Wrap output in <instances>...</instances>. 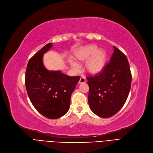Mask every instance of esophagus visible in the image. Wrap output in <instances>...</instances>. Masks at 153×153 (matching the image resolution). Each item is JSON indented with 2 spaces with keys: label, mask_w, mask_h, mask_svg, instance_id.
<instances>
[{
  "label": "esophagus",
  "mask_w": 153,
  "mask_h": 153,
  "mask_svg": "<svg viewBox=\"0 0 153 153\" xmlns=\"http://www.w3.org/2000/svg\"><path fill=\"white\" fill-rule=\"evenodd\" d=\"M85 82H86V79H85V78H84V77H81L80 79H79V80L78 83H79V84H82V83H85Z\"/></svg>",
  "instance_id": "34e87169"
}]
</instances>
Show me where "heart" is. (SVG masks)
<instances>
[{
	"instance_id": "obj_1",
	"label": "heart",
	"mask_w": 153,
	"mask_h": 153,
	"mask_svg": "<svg viewBox=\"0 0 153 153\" xmlns=\"http://www.w3.org/2000/svg\"><path fill=\"white\" fill-rule=\"evenodd\" d=\"M76 57L80 62H85L88 59L86 68L92 75H96L101 72L107 63V53L103 49H98L95 45H89L80 48L76 52ZM71 67L75 71L79 70V66L76 63L71 64Z\"/></svg>"
}]
</instances>
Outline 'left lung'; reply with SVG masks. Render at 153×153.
Wrapping results in <instances>:
<instances>
[{
    "label": "left lung",
    "instance_id": "obj_1",
    "mask_svg": "<svg viewBox=\"0 0 153 153\" xmlns=\"http://www.w3.org/2000/svg\"><path fill=\"white\" fill-rule=\"evenodd\" d=\"M110 62L101 72L87 77L88 102L92 112L102 118L117 113L126 102L131 88V74L128 59L114 46Z\"/></svg>",
    "mask_w": 153,
    "mask_h": 153
}]
</instances>
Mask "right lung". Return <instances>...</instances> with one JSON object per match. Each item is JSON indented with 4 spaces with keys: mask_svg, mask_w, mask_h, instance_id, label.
<instances>
[{
    "mask_svg": "<svg viewBox=\"0 0 153 153\" xmlns=\"http://www.w3.org/2000/svg\"><path fill=\"white\" fill-rule=\"evenodd\" d=\"M52 44H46L30 59L25 74V86L34 108L46 117L56 119L68 112L71 94L80 77L45 68L43 55L52 48Z\"/></svg>",
    "mask_w": 153,
    "mask_h": 153,
    "instance_id": "add662e5",
    "label": "right lung"
}]
</instances>
